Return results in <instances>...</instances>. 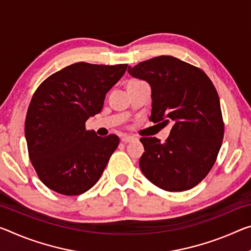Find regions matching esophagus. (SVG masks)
Masks as SVG:
<instances>
[{"mask_svg": "<svg viewBox=\"0 0 251 251\" xmlns=\"http://www.w3.org/2000/svg\"><path fill=\"white\" fill-rule=\"evenodd\" d=\"M134 136H130V135H123L122 136V142H124V143H129V142H132L133 140H134Z\"/></svg>", "mask_w": 251, "mask_h": 251, "instance_id": "34e87169", "label": "esophagus"}]
</instances>
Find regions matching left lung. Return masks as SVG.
<instances>
[{
  "mask_svg": "<svg viewBox=\"0 0 251 251\" xmlns=\"http://www.w3.org/2000/svg\"><path fill=\"white\" fill-rule=\"evenodd\" d=\"M128 74L151 86L150 121L173 124L165 143L141 138L143 174L170 192L192 189L212 169L224 140L220 100L212 81L201 69L171 55L129 66Z\"/></svg>",
  "mask_w": 251,
  "mask_h": 251,
  "instance_id": "obj_1",
  "label": "left lung"
}]
</instances>
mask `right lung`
Returning <instances> with one entry per match:
<instances>
[{
    "mask_svg": "<svg viewBox=\"0 0 251 251\" xmlns=\"http://www.w3.org/2000/svg\"><path fill=\"white\" fill-rule=\"evenodd\" d=\"M127 65L77 62L48 77L35 90L25 118L29 156L40 180L65 196H78L96 184L117 149L116 135L87 130L100 113L106 94Z\"/></svg>",
    "mask_w": 251,
    "mask_h": 251,
    "instance_id": "right-lung-1",
    "label": "right lung"
}]
</instances>
